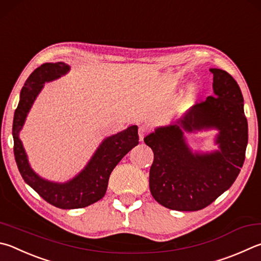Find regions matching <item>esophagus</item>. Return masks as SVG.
Wrapping results in <instances>:
<instances>
[{"mask_svg":"<svg viewBox=\"0 0 261 261\" xmlns=\"http://www.w3.org/2000/svg\"><path fill=\"white\" fill-rule=\"evenodd\" d=\"M147 132H148V127H147L146 125H141L139 126V130H138V135H139V140L143 141L145 136L147 135Z\"/></svg>","mask_w":261,"mask_h":261,"instance_id":"1","label":"esophagus"}]
</instances>
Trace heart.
<instances>
[{
  "label": "heart",
  "instance_id": "heart-1",
  "mask_svg": "<svg viewBox=\"0 0 261 261\" xmlns=\"http://www.w3.org/2000/svg\"><path fill=\"white\" fill-rule=\"evenodd\" d=\"M195 90H196L195 84H191V85H189V91H191V92H195Z\"/></svg>",
  "mask_w": 261,
  "mask_h": 261
}]
</instances>
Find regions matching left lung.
<instances>
[{"mask_svg":"<svg viewBox=\"0 0 261 261\" xmlns=\"http://www.w3.org/2000/svg\"><path fill=\"white\" fill-rule=\"evenodd\" d=\"M213 96L192 106L170 125L144 138L154 153L149 189L171 210L197 211L226 192L238 178L248 145V121L238 82L226 70L210 68ZM217 129L215 151H193L185 133Z\"/></svg>","mask_w":261,"mask_h":261,"instance_id":"1","label":"left lung"}]
</instances>
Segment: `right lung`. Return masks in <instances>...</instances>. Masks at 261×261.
I'll list each match as a JSON object with an SVG mask.
<instances>
[{
	"instance_id": "add662e5",
	"label": "right lung",
	"mask_w": 261,
	"mask_h": 261,
	"mask_svg": "<svg viewBox=\"0 0 261 261\" xmlns=\"http://www.w3.org/2000/svg\"><path fill=\"white\" fill-rule=\"evenodd\" d=\"M70 66L59 63H45L37 67L26 80L20 91L18 107L13 116L12 136L13 153L19 172L27 185L44 200L59 209H81L105 196L108 179L118 162L125 154L139 144L138 126L131 125L116 135L101 141L87 165L76 176L65 182L50 181L39 176L32 169L19 132L25 124L26 117L45 82H51L67 74Z\"/></svg>"
}]
</instances>
